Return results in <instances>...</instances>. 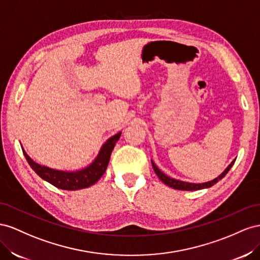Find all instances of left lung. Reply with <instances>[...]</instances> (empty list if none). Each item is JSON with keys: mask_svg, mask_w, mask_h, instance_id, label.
<instances>
[{"mask_svg": "<svg viewBox=\"0 0 260 260\" xmlns=\"http://www.w3.org/2000/svg\"><path fill=\"white\" fill-rule=\"evenodd\" d=\"M234 162H235V159L231 163H230L224 171L222 172L218 177H216V179H213L209 182H205V183H189V182H184V181L173 179V177H170L167 174L163 173L161 170L157 166H155V163L152 160H151V165H152L153 171L155 172V174H157L159 179L166 185H168L169 187H172L174 189H180V190H198V189L209 188V187L213 186L214 184H217L220 180L223 179V177L226 175V173L230 171V169H231L232 166L234 165Z\"/></svg>", "mask_w": 260, "mask_h": 260, "instance_id": "obj_1", "label": "left lung"}]
</instances>
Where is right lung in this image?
I'll return each instance as SVG.
<instances>
[{"instance_id":"1","label":"right lung","mask_w":260,"mask_h":260,"mask_svg":"<svg viewBox=\"0 0 260 260\" xmlns=\"http://www.w3.org/2000/svg\"><path fill=\"white\" fill-rule=\"evenodd\" d=\"M121 134L122 132H118L117 134L110 137L102 145L97 157H95L90 165L84 169L77 170V171H62V170H55L46 166H41L29 157L23 147H21V149H23L24 155L29 166L31 167L34 171L42 180L49 182L53 186L60 189L77 190L91 186V185L97 183L100 180V177L105 174L109 165L111 153H112V150L114 149L116 142L120 139Z\"/></svg>"}]
</instances>
